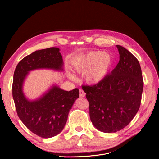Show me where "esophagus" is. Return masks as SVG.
<instances>
[{"label":"esophagus","instance_id":"1","mask_svg":"<svg viewBox=\"0 0 159 159\" xmlns=\"http://www.w3.org/2000/svg\"><path fill=\"white\" fill-rule=\"evenodd\" d=\"M79 95H80V97H85L86 93H84V91H83L82 89H79Z\"/></svg>","mask_w":159,"mask_h":159}]
</instances>
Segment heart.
<instances>
[{
    "label": "heart",
    "mask_w": 159,
    "mask_h": 159,
    "mask_svg": "<svg viewBox=\"0 0 159 159\" xmlns=\"http://www.w3.org/2000/svg\"><path fill=\"white\" fill-rule=\"evenodd\" d=\"M112 60L111 56L102 52H90L74 58L72 62L73 69L78 73H84V79L89 84H97L101 82L109 71ZM68 76L75 79L72 73L68 72Z\"/></svg>",
    "instance_id": "obj_1"
}]
</instances>
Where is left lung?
<instances>
[{
    "label": "left lung",
    "instance_id": "1",
    "mask_svg": "<svg viewBox=\"0 0 159 159\" xmlns=\"http://www.w3.org/2000/svg\"><path fill=\"white\" fill-rule=\"evenodd\" d=\"M119 62L110 74L97 84L82 86L89 102L93 126L104 133H115L129 124L141 102L144 82L137 58L116 45Z\"/></svg>",
    "mask_w": 159,
    "mask_h": 159
}]
</instances>
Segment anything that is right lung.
I'll use <instances>...</instances> for the list:
<instances>
[{"mask_svg": "<svg viewBox=\"0 0 159 159\" xmlns=\"http://www.w3.org/2000/svg\"><path fill=\"white\" fill-rule=\"evenodd\" d=\"M39 69L63 71L60 49L37 50L22 59L14 72L12 94L16 113L23 124L35 135L48 139L63 130L69 112L79 97V91L78 88L65 91L53 84L38 98L28 99L23 92L24 82L30 71Z\"/></svg>", "mask_w": 159, "mask_h": 159, "instance_id": "obj_1", "label": "right lung"}]
</instances>
